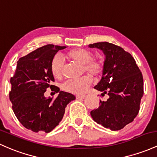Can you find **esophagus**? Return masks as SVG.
<instances>
[{"instance_id":"1","label":"esophagus","mask_w":157,"mask_h":157,"mask_svg":"<svg viewBox=\"0 0 157 157\" xmlns=\"http://www.w3.org/2000/svg\"><path fill=\"white\" fill-rule=\"evenodd\" d=\"M76 98L77 99H85V95H77Z\"/></svg>"}]
</instances>
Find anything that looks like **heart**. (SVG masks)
<instances>
[{
  "instance_id": "1",
  "label": "heart",
  "mask_w": 157,
  "mask_h": 157,
  "mask_svg": "<svg viewBox=\"0 0 157 157\" xmlns=\"http://www.w3.org/2000/svg\"><path fill=\"white\" fill-rule=\"evenodd\" d=\"M70 60L83 64L84 72H88L94 76L100 75L103 70V63L98 59L92 58V53L85 48H74L67 53ZM64 70V61L60 55H56L52 59L51 71L55 78L60 79L63 77ZM92 77L85 75L79 78L69 79L63 85L65 91L72 94H79L83 93L92 83Z\"/></svg>"
}]
</instances>
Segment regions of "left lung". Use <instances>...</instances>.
<instances>
[{
    "instance_id": "8db88e82",
    "label": "left lung",
    "mask_w": 157,
    "mask_h": 157,
    "mask_svg": "<svg viewBox=\"0 0 157 157\" xmlns=\"http://www.w3.org/2000/svg\"><path fill=\"white\" fill-rule=\"evenodd\" d=\"M88 46L99 48L105 55L102 78L94 88L102 92V97L109 95L90 115L104 127L120 130L132 122L139 112L144 94L142 74L132 55L121 47L108 42Z\"/></svg>"
}]
</instances>
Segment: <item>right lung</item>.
<instances>
[{"label": "right lung", "mask_w": 157, "mask_h": 157, "mask_svg": "<svg viewBox=\"0 0 157 157\" xmlns=\"http://www.w3.org/2000/svg\"><path fill=\"white\" fill-rule=\"evenodd\" d=\"M66 46L46 45L19 58L10 78V99L20 123L33 132H50L61 121L67 104L75 97L52 85L51 63L55 54ZM59 92L57 98H46V89Z\"/></svg>", "instance_id": "1"}]
</instances>
